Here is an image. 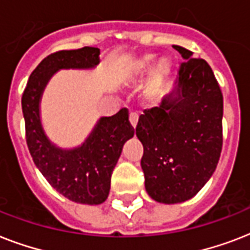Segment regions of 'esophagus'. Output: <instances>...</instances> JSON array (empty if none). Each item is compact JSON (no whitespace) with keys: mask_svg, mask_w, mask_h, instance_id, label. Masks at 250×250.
<instances>
[{"mask_svg":"<svg viewBox=\"0 0 250 250\" xmlns=\"http://www.w3.org/2000/svg\"><path fill=\"white\" fill-rule=\"evenodd\" d=\"M137 121H139V117H137V114H131V115H129V123H131V125H132L133 129L136 128Z\"/></svg>","mask_w":250,"mask_h":250,"instance_id":"obj_1","label":"esophagus"}]
</instances>
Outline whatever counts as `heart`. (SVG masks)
Returning <instances> with one entry per match:
<instances>
[{
  "label": "heart",
  "instance_id": "heart-1",
  "mask_svg": "<svg viewBox=\"0 0 250 250\" xmlns=\"http://www.w3.org/2000/svg\"><path fill=\"white\" fill-rule=\"evenodd\" d=\"M156 60L154 54H144V56L139 57L132 62V66L129 68L127 78L128 80H137L140 79L141 76H144L150 66L153 64ZM171 74V63L167 58H162L157 62L154 68L152 70L149 82L145 86L144 97L146 101L153 102L158 100L162 96L165 89V84H166L167 78Z\"/></svg>",
  "mask_w": 250,
  "mask_h": 250
}]
</instances>
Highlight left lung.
<instances>
[{"instance_id":"8db88e82","label":"left lung","mask_w":250,"mask_h":250,"mask_svg":"<svg viewBox=\"0 0 250 250\" xmlns=\"http://www.w3.org/2000/svg\"><path fill=\"white\" fill-rule=\"evenodd\" d=\"M184 62L175 89L139 118L145 189L161 204H179L200 192L222 152L223 96L213 70L188 49L172 45Z\"/></svg>"}]
</instances>
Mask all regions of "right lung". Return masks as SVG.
Listing matches in <instances>:
<instances>
[{
  "label": "right lung",
  "mask_w": 250,
  "mask_h": 250,
  "mask_svg": "<svg viewBox=\"0 0 250 250\" xmlns=\"http://www.w3.org/2000/svg\"><path fill=\"white\" fill-rule=\"evenodd\" d=\"M100 63V49L84 46L61 50L41 61L29 76L21 97L25 139L36 167L49 184L78 204L100 205L110 192V180L123 145L133 137L127 109L101 117L84 143L75 148L57 146L41 123L40 104L49 80L60 70H92Z\"/></svg>",
  "instance_id": "right-lung-1"
}]
</instances>
